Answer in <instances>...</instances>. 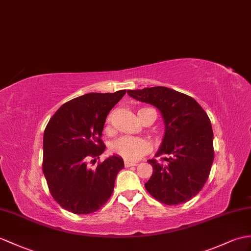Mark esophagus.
Returning <instances> with one entry per match:
<instances>
[{"label": "esophagus", "instance_id": "1", "mask_svg": "<svg viewBox=\"0 0 251 251\" xmlns=\"http://www.w3.org/2000/svg\"><path fill=\"white\" fill-rule=\"evenodd\" d=\"M124 165L126 168H129V167H132V166H137L138 164L136 161H130V160H125Z\"/></svg>", "mask_w": 251, "mask_h": 251}]
</instances>
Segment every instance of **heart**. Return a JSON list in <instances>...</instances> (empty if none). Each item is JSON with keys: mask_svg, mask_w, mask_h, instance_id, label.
Instances as JSON below:
<instances>
[{"mask_svg": "<svg viewBox=\"0 0 251 251\" xmlns=\"http://www.w3.org/2000/svg\"><path fill=\"white\" fill-rule=\"evenodd\" d=\"M111 118L108 116L107 123L110 124ZM150 150V144L147 140L138 137H121L111 145V151L124 159L137 160Z\"/></svg>", "mask_w": 251, "mask_h": 251, "instance_id": "1", "label": "heart"}]
</instances>
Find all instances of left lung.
I'll use <instances>...</instances> for the list:
<instances>
[{"label": "left lung", "mask_w": 251, "mask_h": 251, "mask_svg": "<svg viewBox=\"0 0 251 251\" xmlns=\"http://www.w3.org/2000/svg\"><path fill=\"white\" fill-rule=\"evenodd\" d=\"M127 94L159 110L165 135L156 156L148 160L153 174L144 184L167 205L185 203L203 188L214 160L213 129L208 116L194 98L165 86L129 90Z\"/></svg>", "instance_id": "left-lung-1"}]
</instances>
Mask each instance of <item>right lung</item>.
Segmentation results:
<instances>
[{
	"label": "right lung",
	"instance_id": "right-lung-1",
	"mask_svg": "<svg viewBox=\"0 0 251 251\" xmlns=\"http://www.w3.org/2000/svg\"><path fill=\"white\" fill-rule=\"evenodd\" d=\"M125 93H89L74 98L60 107L46 127L44 176L53 199L69 212H96L112 195L123 158L109 156L94 170L87 162L106 150L100 139L104 122Z\"/></svg>",
	"mask_w": 251,
	"mask_h": 251
}]
</instances>
